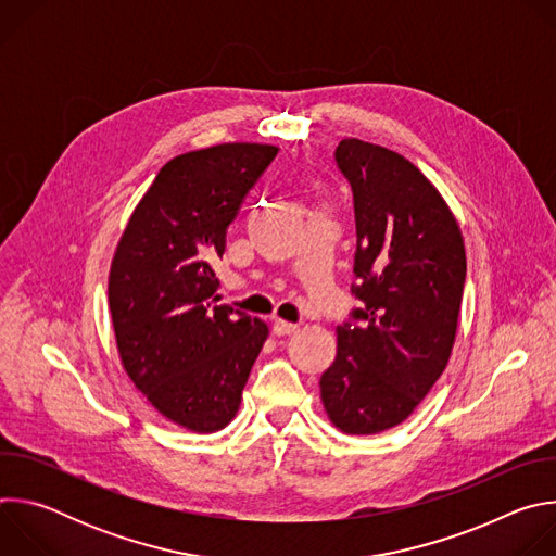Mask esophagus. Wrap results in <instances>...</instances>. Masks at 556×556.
I'll return each mask as SVG.
<instances>
[{"instance_id": "1", "label": "esophagus", "mask_w": 556, "mask_h": 556, "mask_svg": "<svg viewBox=\"0 0 556 556\" xmlns=\"http://www.w3.org/2000/svg\"><path fill=\"white\" fill-rule=\"evenodd\" d=\"M299 330V326H294V324H288V321H281V319H275L273 321V332L277 334V337H290V334H294Z\"/></svg>"}]
</instances>
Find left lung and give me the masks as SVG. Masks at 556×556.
<instances>
[{
  "label": "left lung",
  "instance_id": "8db88e82",
  "mask_svg": "<svg viewBox=\"0 0 556 556\" xmlns=\"http://www.w3.org/2000/svg\"><path fill=\"white\" fill-rule=\"evenodd\" d=\"M356 213L354 324L321 376L330 422L374 435L405 422L442 376L457 334L466 279L459 224L405 155L358 138L337 147Z\"/></svg>",
  "mask_w": 556,
  "mask_h": 556
}]
</instances>
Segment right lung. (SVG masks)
<instances>
[{"label":"right lung","instance_id":"add662e5","mask_svg":"<svg viewBox=\"0 0 556 556\" xmlns=\"http://www.w3.org/2000/svg\"><path fill=\"white\" fill-rule=\"evenodd\" d=\"M279 147L224 142L180 153L136 204L112 260L108 296L121 363L167 420L224 429L268 326L217 303L211 268L226 228Z\"/></svg>","mask_w":556,"mask_h":556}]
</instances>
